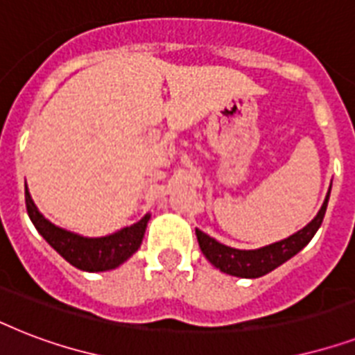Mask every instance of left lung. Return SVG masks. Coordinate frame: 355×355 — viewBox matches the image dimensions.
Returning <instances> with one entry per match:
<instances>
[{"mask_svg":"<svg viewBox=\"0 0 355 355\" xmlns=\"http://www.w3.org/2000/svg\"><path fill=\"white\" fill-rule=\"evenodd\" d=\"M328 199H330V191L326 195L324 205L319 210V214L302 230H298L297 234H293V236L286 237L282 241L267 245V247L256 248V250H239V248L223 245V243L210 237L208 234L200 232L199 228L195 230L197 241H199V247L206 256V259L211 265H216L217 269L223 270V272L239 276V278H259V276L275 270L276 267H280L282 263H286L287 259L300 252L311 241V237L319 230L320 223L324 219Z\"/></svg>","mask_w":355,"mask_h":355,"instance_id":"left-lung-1","label":"left lung"}]
</instances>
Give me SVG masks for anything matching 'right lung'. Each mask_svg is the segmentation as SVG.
<instances>
[{
    "instance_id": "obj_1",
    "label": "right lung",
    "mask_w": 355,
    "mask_h": 355,
    "mask_svg": "<svg viewBox=\"0 0 355 355\" xmlns=\"http://www.w3.org/2000/svg\"><path fill=\"white\" fill-rule=\"evenodd\" d=\"M25 206L31 221L40 232V236L62 256L66 261L80 270L99 272V270L116 269L123 261H127L141 245L145 228L150 216H144L138 223L125 227L118 232L105 237H85L79 234L68 232L64 228L55 227L42 216L31 199L27 186H25Z\"/></svg>"
}]
</instances>
